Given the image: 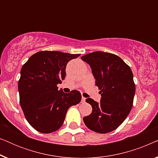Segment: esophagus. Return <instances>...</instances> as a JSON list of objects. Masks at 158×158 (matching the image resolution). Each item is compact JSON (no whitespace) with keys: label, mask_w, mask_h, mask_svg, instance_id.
<instances>
[{"label":"esophagus","mask_w":158,"mask_h":158,"mask_svg":"<svg viewBox=\"0 0 158 158\" xmlns=\"http://www.w3.org/2000/svg\"><path fill=\"white\" fill-rule=\"evenodd\" d=\"M85 101V98H84V97H82V99H81V102L82 103H84Z\"/></svg>","instance_id":"esophagus-1"}]
</instances>
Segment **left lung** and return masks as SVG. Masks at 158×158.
Instances as JSON below:
<instances>
[{
	"label": "left lung",
	"mask_w": 158,
	"mask_h": 158,
	"mask_svg": "<svg viewBox=\"0 0 158 158\" xmlns=\"http://www.w3.org/2000/svg\"><path fill=\"white\" fill-rule=\"evenodd\" d=\"M81 59L91 68L101 96L100 103L86 99L93 109L83 122L96 132L114 131L126 119L133 105L135 85L131 68L117 55L103 52L87 54Z\"/></svg>",
	"instance_id": "8db88e82"
}]
</instances>
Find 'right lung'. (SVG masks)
Returning a JSON list of instances; mask_svg holds the SVG:
<instances>
[{
    "mask_svg": "<svg viewBox=\"0 0 158 158\" xmlns=\"http://www.w3.org/2000/svg\"><path fill=\"white\" fill-rule=\"evenodd\" d=\"M80 55L39 52L21 68L18 84L20 104L28 122L40 132L51 133L59 129L69 108L81 102L78 90L65 94L57 86L64 79L68 62Z\"/></svg>",
    "mask_w": 158,
    "mask_h": 158,
    "instance_id": "add662e5",
    "label": "right lung"
}]
</instances>
